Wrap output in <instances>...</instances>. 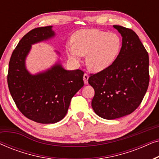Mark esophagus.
<instances>
[{
  "label": "esophagus",
  "instance_id": "obj_1",
  "mask_svg": "<svg viewBox=\"0 0 159 159\" xmlns=\"http://www.w3.org/2000/svg\"><path fill=\"white\" fill-rule=\"evenodd\" d=\"M88 78H89V76L88 74L84 73V75H83V80H84V82L85 84H88Z\"/></svg>",
  "mask_w": 159,
  "mask_h": 159
}]
</instances>
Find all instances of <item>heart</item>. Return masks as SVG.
<instances>
[{
  "label": "heart",
  "instance_id": "b5f03b06",
  "mask_svg": "<svg viewBox=\"0 0 159 159\" xmlns=\"http://www.w3.org/2000/svg\"><path fill=\"white\" fill-rule=\"evenodd\" d=\"M121 48V39L116 34L90 29L78 31L74 36V42L67 43L66 51L69 58L76 61L87 55V66L98 72L114 63Z\"/></svg>",
  "mask_w": 159,
  "mask_h": 159
}]
</instances>
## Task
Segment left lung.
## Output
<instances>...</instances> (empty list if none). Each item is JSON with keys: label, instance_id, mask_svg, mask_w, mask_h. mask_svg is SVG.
I'll use <instances>...</instances> for the list:
<instances>
[{"label": "left lung", "instance_id": "left-lung-1", "mask_svg": "<svg viewBox=\"0 0 159 159\" xmlns=\"http://www.w3.org/2000/svg\"><path fill=\"white\" fill-rule=\"evenodd\" d=\"M122 37V46L114 63L91 74L88 83L95 90L92 107L106 119L132 114L140 105L148 88V53L133 30L114 25Z\"/></svg>", "mask_w": 159, "mask_h": 159}]
</instances>
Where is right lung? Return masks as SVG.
Masks as SVG:
<instances>
[{
    "label": "right lung",
    "instance_id": "right-lung-1",
    "mask_svg": "<svg viewBox=\"0 0 159 159\" xmlns=\"http://www.w3.org/2000/svg\"><path fill=\"white\" fill-rule=\"evenodd\" d=\"M52 26L34 28L19 41L11 56L8 86L16 107L24 116L41 124H53L64 119L71 100L84 85L80 69L65 70L60 64L32 75L25 67L31 45L53 38Z\"/></svg>",
    "mask_w": 159,
    "mask_h": 159
}]
</instances>
